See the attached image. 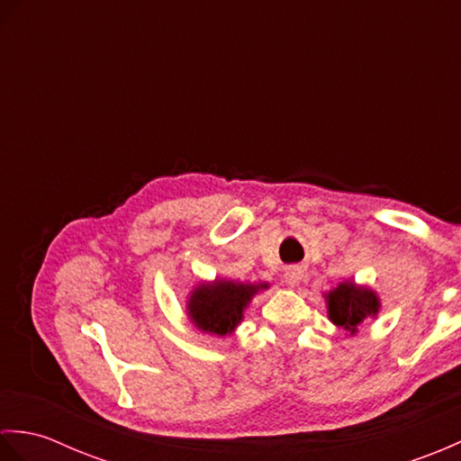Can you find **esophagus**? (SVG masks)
<instances>
[{
  "label": "esophagus",
  "instance_id": "obj_1",
  "mask_svg": "<svg viewBox=\"0 0 461 461\" xmlns=\"http://www.w3.org/2000/svg\"><path fill=\"white\" fill-rule=\"evenodd\" d=\"M303 279V269L299 266H291L285 269V283L289 287H297Z\"/></svg>",
  "mask_w": 461,
  "mask_h": 461
}]
</instances>
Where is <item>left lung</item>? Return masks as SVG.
I'll return each mask as SVG.
<instances>
[{"label": "left lung", "mask_w": 461, "mask_h": 461, "mask_svg": "<svg viewBox=\"0 0 461 461\" xmlns=\"http://www.w3.org/2000/svg\"><path fill=\"white\" fill-rule=\"evenodd\" d=\"M329 317L337 327L355 335L360 322L378 312V297L366 287H357L355 283H340L329 295Z\"/></svg>", "instance_id": "obj_1"}]
</instances>
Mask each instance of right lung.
Instances as JSON below:
<instances>
[{
  "mask_svg": "<svg viewBox=\"0 0 461 461\" xmlns=\"http://www.w3.org/2000/svg\"><path fill=\"white\" fill-rule=\"evenodd\" d=\"M267 289V283L218 281L198 285L188 301V315L195 327L210 335H228L243 319V309L258 291Z\"/></svg>",
  "mask_w": 461,
  "mask_h": 461,
  "instance_id": "obj_1",
  "label": "right lung"
}]
</instances>
